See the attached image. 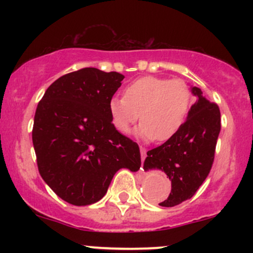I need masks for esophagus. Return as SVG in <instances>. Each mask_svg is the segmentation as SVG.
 <instances>
[{"mask_svg":"<svg viewBox=\"0 0 253 253\" xmlns=\"http://www.w3.org/2000/svg\"><path fill=\"white\" fill-rule=\"evenodd\" d=\"M140 153H141V161H145L146 158V149L144 146H140Z\"/></svg>","mask_w":253,"mask_h":253,"instance_id":"esophagus-1","label":"esophagus"}]
</instances>
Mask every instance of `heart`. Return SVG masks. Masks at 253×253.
I'll use <instances>...</instances> for the list:
<instances>
[{"mask_svg":"<svg viewBox=\"0 0 253 253\" xmlns=\"http://www.w3.org/2000/svg\"><path fill=\"white\" fill-rule=\"evenodd\" d=\"M193 94L182 80L141 77L125 89V97L109 101L113 124L121 133H128L141 123L138 135L145 140H169L181 128L189 112Z\"/></svg>","mask_w":253,"mask_h":253,"instance_id":"b5f03b06","label":"heart"}]
</instances>
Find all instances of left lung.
<instances>
[{
    "mask_svg": "<svg viewBox=\"0 0 253 253\" xmlns=\"http://www.w3.org/2000/svg\"><path fill=\"white\" fill-rule=\"evenodd\" d=\"M197 96L188 119L172 138L161 146L150 150L144 169L164 171L171 181V193L159 203L162 207H173L189 200L201 187L211 169L220 128L219 106L202 96L201 89L193 86Z\"/></svg>",
    "mask_w": 253,
    "mask_h": 253,
    "instance_id": "8db88e82",
    "label": "left lung"
}]
</instances>
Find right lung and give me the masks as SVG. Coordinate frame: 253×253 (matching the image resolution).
Here are the masks:
<instances>
[{
    "mask_svg": "<svg viewBox=\"0 0 253 253\" xmlns=\"http://www.w3.org/2000/svg\"><path fill=\"white\" fill-rule=\"evenodd\" d=\"M124 78L119 72L81 69L54 81L38 103L32 130L38 169L71 205L100 201L121 168L140 169L138 144L118 132L109 113Z\"/></svg>",
    "mask_w": 253,
    "mask_h": 253,
    "instance_id": "obj_1",
    "label": "right lung"
}]
</instances>
